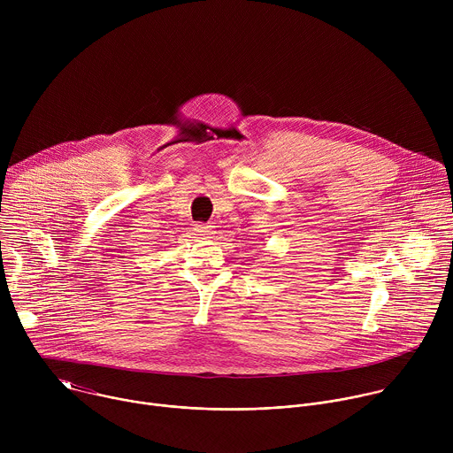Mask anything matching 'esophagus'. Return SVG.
Listing matches in <instances>:
<instances>
[{"label":"esophagus","instance_id":"1","mask_svg":"<svg viewBox=\"0 0 453 453\" xmlns=\"http://www.w3.org/2000/svg\"><path fill=\"white\" fill-rule=\"evenodd\" d=\"M196 234L199 236V238H211V234H213V226H204V224H197L196 226Z\"/></svg>","mask_w":453,"mask_h":453}]
</instances>
